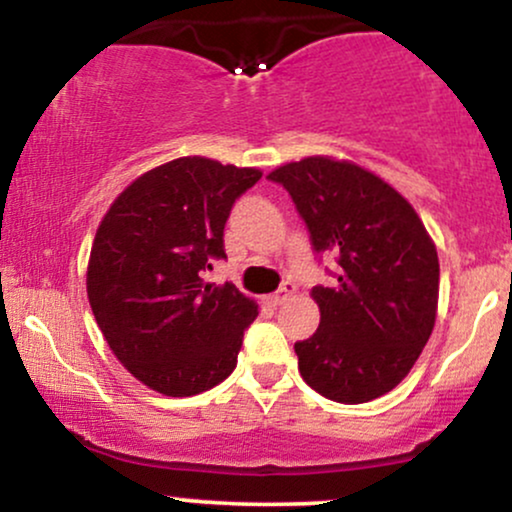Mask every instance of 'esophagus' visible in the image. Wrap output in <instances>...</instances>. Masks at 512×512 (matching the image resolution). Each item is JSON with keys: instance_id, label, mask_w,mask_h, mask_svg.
Segmentation results:
<instances>
[{"instance_id": "obj_1", "label": "esophagus", "mask_w": 512, "mask_h": 512, "mask_svg": "<svg viewBox=\"0 0 512 512\" xmlns=\"http://www.w3.org/2000/svg\"><path fill=\"white\" fill-rule=\"evenodd\" d=\"M293 293H296V286H293L291 281H284V286H281L279 291H276V293H272V296H269V303H272V305H281V303H286V301H289V298L293 296Z\"/></svg>"}]
</instances>
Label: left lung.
Segmentation results:
<instances>
[{"label": "left lung", "instance_id": "1", "mask_svg": "<svg viewBox=\"0 0 512 512\" xmlns=\"http://www.w3.org/2000/svg\"><path fill=\"white\" fill-rule=\"evenodd\" d=\"M308 223L317 252H334V286L310 291L320 327L296 342L298 370L322 397L361 404L414 368L438 313L440 264L416 209L354 161L308 156L267 175Z\"/></svg>", "mask_w": 512, "mask_h": 512}]
</instances>
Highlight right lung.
I'll return each mask as SVG.
<instances>
[{
  "label": "right lung",
  "mask_w": 512,
  "mask_h": 512,
  "mask_svg": "<svg viewBox=\"0 0 512 512\" xmlns=\"http://www.w3.org/2000/svg\"><path fill=\"white\" fill-rule=\"evenodd\" d=\"M260 168L182 156L132 180L98 223L86 269L93 317L117 361L166 397L223 383L257 303L204 279L233 202Z\"/></svg>",
  "instance_id": "obj_1"
}]
</instances>
